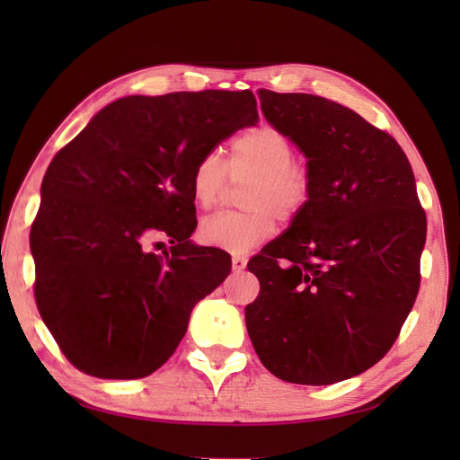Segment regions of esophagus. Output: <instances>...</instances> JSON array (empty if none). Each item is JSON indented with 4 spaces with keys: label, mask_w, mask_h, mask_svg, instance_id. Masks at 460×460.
<instances>
[{
    "label": "esophagus",
    "mask_w": 460,
    "mask_h": 460,
    "mask_svg": "<svg viewBox=\"0 0 460 460\" xmlns=\"http://www.w3.org/2000/svg\"><path fill=\"white\" fill-rule=\"evenodd\" d=\"M247 267V257L245 255H232V269L235 272H242Z\"/></svg>",
    "instance_id": "34e87169"
}]
</instances>
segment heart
Wrapping results in <instances>:
<instances>
[{
    "label": "heart",
    "mask_w": 460,
    "mask_h": 460,
    "mask_svg": "<svg viewBox=\"0 0 460 460\" xmlns=\"http://www.w3.org/2000/svg\"><path fill=\"white\" fill-rule=\"evenodd\" d=\"M240 190V213H218L201 220L198 235L208 247L247 252L269 240L276 218L294 220L307 207L313 193V169L296 155L294 142L274 124L242 132L230 146L228 163L218 151H207L193 166L191 196L201 208L215 207L230 182Z\"/></svg>",
    "instance_id": "1"
}]
</instances>
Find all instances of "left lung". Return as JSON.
Wrapping results in <instances>:
<instances>
[{
    "label": "left lung",
    "mask_w": 460,
    "mask_h": 460,
    "mask_svg": "<svg viewBox=\"0 0 460 460\" xmlns=\"http://www.w3.org/2000/svg\"><path fill=\"white\" fill-rule=\"evenodd\" d=\"M257 95L307 155L314 184L291 226L247 262L261 284L247 332L276 378L336 384L395 343L419 296L426 213L387 132L320 95Z\"/></svg>",
    "instance_id": "1"
}]
</instances>
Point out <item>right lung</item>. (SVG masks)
I'll return each mask as SVG.
<instances>
[{
	"instance_id": "obj_1",
	"label": "right lung",
	"mask_w": 460,
	"mask_h": 460,
	"mask_svg": "<svg viewBox=\"0 0 460 460\" xmlns=\"http://www.w3.org/2000/svg\"><path fill=\"white\" fill-rule=\"evenodd\" d=\"M259 120L253 92L128 95L58 151L31 228L34 299L80 372L144 378L164 365L196 303L230 274L220 249L196 247L193 166ZM169 237V252H148Z\"/></svg>"
}]
</instances>
